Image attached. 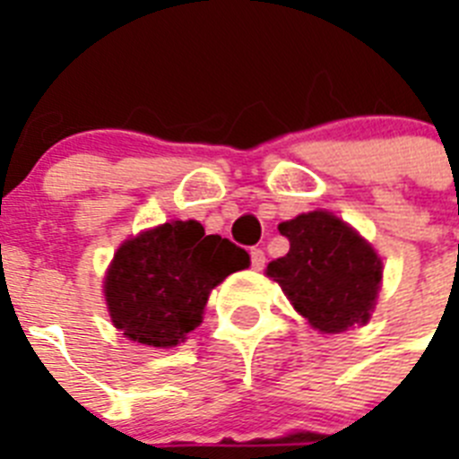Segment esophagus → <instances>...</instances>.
<instances>
[{"instance_id": "esophagus-1", "label": "esophagus", "mask_w": 459, "mask_h": 459, "mask_svg": "<svg viewBox=\"0 0 459 459\" xmlns=\"http://www.w3.org/2000/svg\"><path fill=\"white\" fill-rule=\"evenodd\" d=\"M250 262H253V269L255 271L264 269V264H266L264 250H262V248H253V250H250Z\"/></svg>"}]
</instances>
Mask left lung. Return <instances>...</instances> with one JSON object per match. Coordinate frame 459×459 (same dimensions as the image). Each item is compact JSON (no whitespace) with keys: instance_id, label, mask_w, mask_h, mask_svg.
<instances>
[{"instance_id":"1","label":"left lung","mask_w":459,"mask_h":459,"mask_svg":"<svg viewBox=\"0 0 459 459\" xmlns=\"http://www.w3.org/2000/svg\"><path fill=\"white\" fill-rule=\"evenodd\" d=\"M290 253L273 259L266 275L319 331L340 333L368 322L381 282V259L350 225L326 211L280 222Z\"/></svg>"}]
</instances>
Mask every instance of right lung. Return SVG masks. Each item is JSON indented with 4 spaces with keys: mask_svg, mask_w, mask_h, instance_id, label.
<instances>
[{
    "mask_svg": "<svg viewBox=\"0 0 459 459\" xmlns=\"http://www.w3.org/2000/svg\"><path fill=\"white\" fill-rule=\"evenodd\" d=\"M250 255L197 221L165 222L126 241L105 278L109 315L126 338L174 347L202 322L209 291Z\"/></svg>",
    "mask_w": 459,
    "mask_h": 459,
    "instance_id": "right-lung-1",
    "label": "right lung"
}]
</instances>
